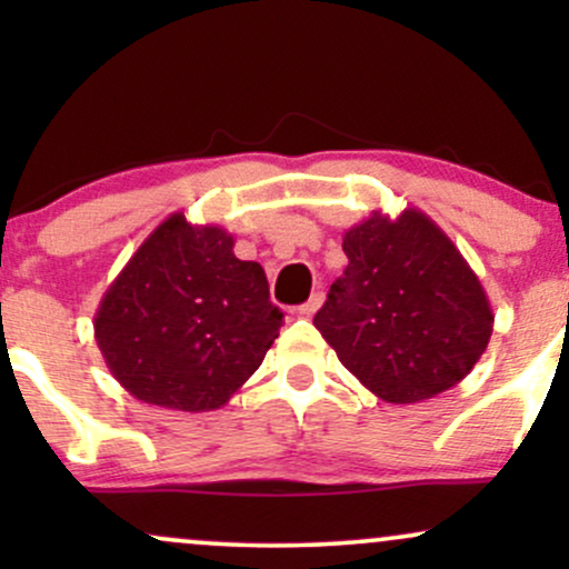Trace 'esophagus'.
Returning a JSON list of instances; mask_svg holds the SVG:
<instances>
[{"label":"esophagus","mask_w":569,"mask_h":569,"mask_svg":"<svg viewBox=\"0 0 569 569\" xmlns=\"http://www.w3.org/2000/svg\"><path fill=\"white\" fill-rule=\"evenodd\" d=\"M321 305H323V289H316V291H312V297L307 299L305 305L297 307V312H299V316H302V318H310V316H316V310H318V307H321Z\"/></svg>","instance_id":"34e87169"}]
</instances>
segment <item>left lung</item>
Instances as JSON below:
<instances>
[{
  "label": "left lung",
  "mask_w": 569,
  "mask_h": 569,
  "mask_svg": "<svg viewBox=\"0 0 569 569\" xmlns=\"http://www.w3.org/2000/svg\"><path fill=\"white\" fill-rule=\"evenodd\" d=\"M345 276L312 323L363 388L417 403L455 388L492 337L481 280L447 232L417 208L375 211L342 238Z\"/></svg>",
  "instance_id": "obj_1"
}]
</instances>
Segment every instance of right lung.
I'll list each match as a JSON object with an SVG mask.
<instances>
[{
  "label": "right lung",
  "instance_id": "obj_1",
  "mask_svg": "<svg viewBox=\"0 0 569 569\" xmlns=\"http://www.w3.org/2000/svg\"><path fill=\"white\" fill-rule=\"evenodd\" d=\"M217 224L171 213L128 259L96 310V342L114 380L143 403L224 407L262 367L283 312L262 264L243 262Z\"/></svg>",
  "mask_w": 569,
  "mask_h": 569
}]
</instances>
